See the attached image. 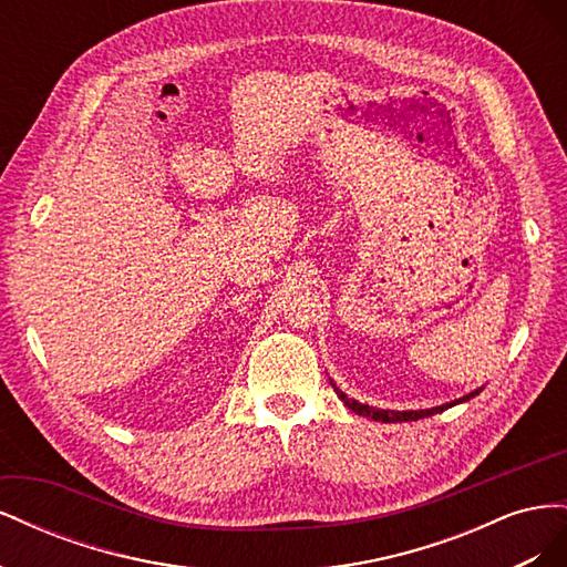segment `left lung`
<instances>
[{
  "mask_svg": "<svg viewBox=\"0 0 567 567\" xmlns=\"http://www.w3.org/2000/svg\"><path fill=\"white\" fill-rule=\"evenodd\" d=\"M338 392V398L346 402L354 414H359V416H367V419H373V421H383V423H402V421H419V419H425V416H433V414H440V411H444V409H450L452 404H458V402H463V400H471V398H475V394L480 392V390H475V392H471V394H466V398H461V400H456V402H452V404H442V406H435V409H423V411H385V409H373V406H369V404H359V402H354V400H350L348 394H342L340 390H336Z\"/></svg>",
  "mask_w": 567,
  "mask_h": 567,
  "instance_id": "obj_1",
  "label": "left lung"
}]
</instances>
